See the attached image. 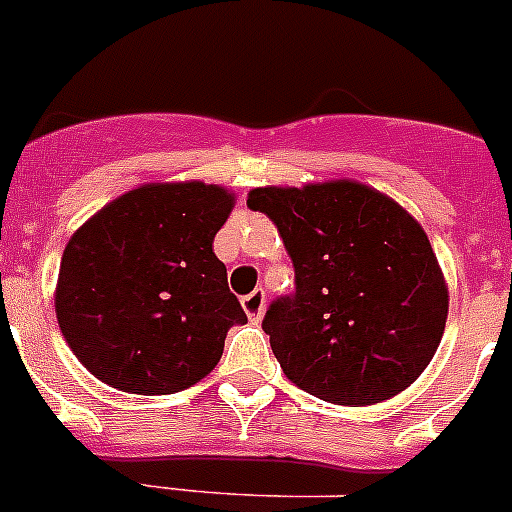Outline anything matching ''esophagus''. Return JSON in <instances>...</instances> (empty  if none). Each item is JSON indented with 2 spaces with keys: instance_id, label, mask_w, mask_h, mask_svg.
<instances>
[{
  "instance_id": "esophagus-1",
  "label": "esophagus",
  "mask_w": 512,
  "mask_h": 512,
  "mask_svg": "<svg viewBox=\"0 0 512 512\" xmlns=\"http://www.w3.org/2000/svg\"><path fill=\"white\" fill-rule=\"evenodd\" d=\"M241 305H243V310H246L248 320H253V323H259L261 315H264V307H266L264 289H253L251 295L243 297Z\"/></svg>"
}]
</instances>
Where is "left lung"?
<instances>
[{
	"instance_id": "8db88e82",
	"label": "left lung",
	"mask_w": 512,
	"mask_h": 512,
	"mask_svg": "<svg viewBox=\"0 0 512 512\" xmlns=\"http://www.w3.org/2000/svg\"><path fill=\"white\" fill-rule=\"evenodd\" d=\"M248 207L277 225L295 266V292L271 302L261 323L284 374L338 405H374L410 387L449 315L425 230L356 182L253 189Z\"/></svg>"
}]
</instances>
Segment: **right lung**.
Here are the masks:
<instances>
[{"label": "right lung", "instance_id": "obj_1", "mask_svg": "<svg viewBox=\"0 0 512 512\" xmlns=\"http://www.w3.org/2000/svg\"><path fill=\"white\" fill-rule=\"evenodd\" d=\"M230 210L233 197L215 184H146L71 235L56 318L94 377L174 395L215 369L228 330L248 320L212 251Z\"/></svg>", "mask_w": 512, "mask_h": 512}]
</instances>
